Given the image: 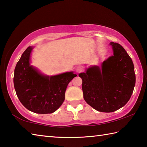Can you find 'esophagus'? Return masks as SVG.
Wrapping results in <instances>:
<instances>
[{"instance_id": "34e87169", "label": "esophagus", "mask_w": 147, "mask_h": 147, "mask_svg": "<svg viewBox=\"0 0 147 147\" xmlns=\"http://www.w3.org/2000/svg\"><path fill=\"white\" fill-rule=\"evenodd\" d=\"M82 70H83V68H82V67H81V66H78L76 68V71L77 73H80V72L82 71Z\"/></svg>"}]
</instances>
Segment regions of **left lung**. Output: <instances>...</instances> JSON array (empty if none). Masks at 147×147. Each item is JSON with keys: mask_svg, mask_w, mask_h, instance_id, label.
I'll return each mask as SVG.
<instances>
[{"mask_svg": "<svg viewBox=\"0 0 147 147\" xmlns=\"http://www.w3.org/2000/svg\"><path fill=\"white\" fill-rule=\"evenodd\" d=\"M113 55L101 68L93 65L78 75L82 79L85 101L100 112H113L130 100L136 84L133 61L121 45L111 42Z\"/></svg>", "mask_w": 147, "mask_h": 147, "instance_id": "8db88e82", "label": "left lung"}]
</instances>
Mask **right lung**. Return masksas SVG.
Segmentation results:
<instances>
[{
  "instance_id": "1",
  "label": "right lung",
  "mask_w": 147,
  "mask_h": 147,
  "mask_svg": "<svg viewBox=\"0 0 147 147\" xmlns=\"http://www.w3.org/2000/svg\"><path fill=\"white\" fill-rule=\"evenodd\" d=\"M33 48L28 47L17 62L14 88L20 102L28 110L40 114L52 113L63 104L67 87L77 75L73 71L54 76L42 74L30 65Z\"/></svg>"
}]
</instances>
